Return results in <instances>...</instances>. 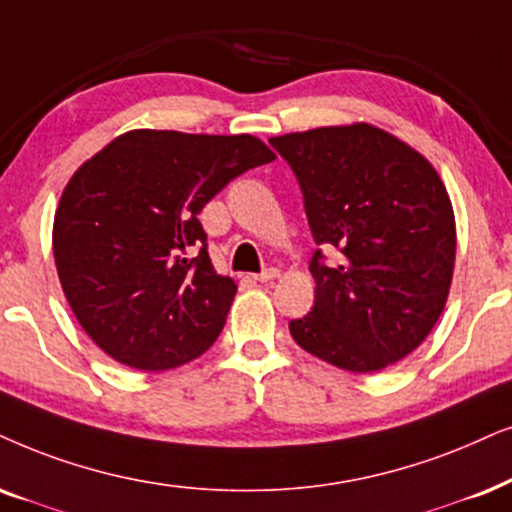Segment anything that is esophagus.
Here are the masks:
<instances>
[{
	"label": "esophagus",
	"instance_id": "34e87169",
	"mask_svg": "<svg viewBox=\"0 0 512 512\" xmlns=\"http://www.w3.org/2000/svg\"><path fill=\"white\" fill-rule=\"evenodd\" d=\"M275 277H280V270L268 268V270H263V272H258V275H254V280L256 282H270V280H275Z\"/></svg>",
	"mask_w": 512,
	"mask_h": 512
}]
</instances>
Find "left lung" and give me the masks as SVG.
Instances as JSON below:
<instances>
[{"instance_id": "obj_1", "label": "left lung", "mask_w": 512, "mask_h": 512, "mask_svg": "<svg viewBox=\"0 0 512 512\" xmlns=\"http://www.w3.org/2000/svg\"><path fill=\"white\" fill-rule=\"evenodd\" d=\"M301 183L317 244L315 305L289 331L305 353L371 374L426 341L447 303L456 221L440 174L409 143L367 122L272 136Z\"/></svg>"}]
</instances>
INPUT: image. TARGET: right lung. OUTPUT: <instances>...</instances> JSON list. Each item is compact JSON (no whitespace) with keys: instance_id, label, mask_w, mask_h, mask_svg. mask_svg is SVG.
<instances>
[{"instance_id":"add662e5","label":"right lung","mask_w":512,"mask_h":512,"mask_svg":"<svg viewBox=\"0 0 512 512\" xmlns=\"http://www.w3.org/2000/svg\"><path fill=\"white\" fill-rule=\"evenodd\" d=\"M272 159L251 134L134 129L72 174L53 216V258L72 313L105 355L167 371L216 341L237 284L216 272L197 216Z\"/></svg>"}]
</instances>
